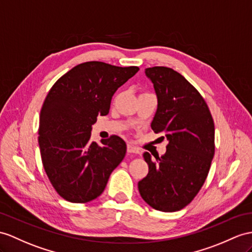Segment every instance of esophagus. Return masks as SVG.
<instances>
[{"label": "esophagus", "instance_id": "esophagus-1", "mask_svg": "<svg viewBox=\"0 0 252 252\" xmlns=\"http://www.w3.org/2000/svg\"><path fill=\"white\" fill-rule=\"evenodd\" d=\"M127 152L130 153V154H139L140 153L137 147H134L131 144H127Z\"/></svg>", "mask_w": 252, "mask_h": 252}]
</instances>
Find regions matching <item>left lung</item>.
<instances>
[{"mask_svg": "<svg viewBox=\"0 0 252 252\" xmlns=\"http://www.w3.org/2000/svg\"><path fill=\"white\" fill-rule=\"evenodd\" d=\"M157 96L151 124L168 139L167 152L152 159L144 152L149 173L138 183L141 197L161 212L188 205L206 180L215 153V126L203 97L181 73L169 67L145 69Z\"/></svg>", "mask_w": 252, "mask_h": 252, "instance_id": "1", "label": "left lung"}]
</instances>
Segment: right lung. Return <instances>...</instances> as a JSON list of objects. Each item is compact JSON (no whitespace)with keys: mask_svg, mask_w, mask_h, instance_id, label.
I'll use <instances>...</instances> for the list:
<instances>
[{"mask_svg":"<svg viewBox=\"0 0 252 252\" xmlns=\"http://www.w3.org/2000/svg\"><path fill=\"white\" fill-rule=\"evenodd\" d=\"M139 70L102 62H85L54 83L42 105L38 144L42 164L63 199L87 203L105 190L110 174L126 155L118 136L91 141L92 125L107 115L112 96Z\"/></svg>","mask_w":252,"mask_h":252,"instance_id":"add662e5","label":"right lung"}]
</instances>
